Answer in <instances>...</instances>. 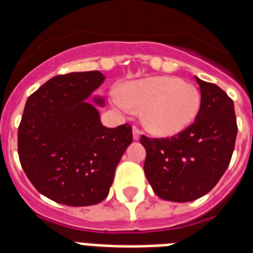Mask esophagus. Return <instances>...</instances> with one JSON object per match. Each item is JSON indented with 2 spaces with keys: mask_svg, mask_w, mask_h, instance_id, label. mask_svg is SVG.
<instances>
[{
  "mask_svg": "<svg viewBox=\"0 0 253 253\" xmlns=\"http://www.w3.org/2000/svg\"><path fill=\"white\" fill-rule=\"evenodd\" d=\"M132 135H134V139L135 140H139L140 139V135H142V131L139 128L138 126H134L132 127Z\"/></svg>",
  "mask_w": 253,
  "mask_h": 253,
  "instance_id": "esophagus-1",
  "label": "esophagus"
}]
</instances>
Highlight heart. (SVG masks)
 Masks as SVG:
<instances>
[{
	"label": "heart",
	"mask_w": 253,
	"mask_h": 253,
	"mask_svg": "<svg viewBox=\"0 0 253 253\" xmlns=\"http://www.w3.org/2000/svg\"><path fill=\"white\" fill-rule=\"evenodd\" d=\"M111 102L128 110L140 109L147 130L158 136H172L194 122L201 109V93L178 77L158 76L125 84L113 91Z\"/></svg>",
	"instance_id": "obj_1"
}]
</instances>
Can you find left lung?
<instances>
[{"mask_svg": "<svg viewBox=\"0 0 253 253\" xmlns=\"http://www.w3.org/2000/svg\"><path fill=\"white\" fill-rule=\"evenodd\" d=\"M201 109L196 121L170 138L142 135L144 173L156 196L189 202L211 190L226 172L235 148L234 102L219 86L197 79Z\"/></svg>", "mask_w": 253, "mask_h": 253, "instance_id": "obj_1", "label": "left lung"}]
</instances>
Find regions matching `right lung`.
Masks as SVG:
<instances>
[{
	"label": "right lung",
	"instance_id": "right-lung-1",
	"mask_svg": "<svg viewBox=\"0 0 253 253\" xmlns=\"http://www.w3.org/2000/svg\"><path fill=\"white\" fill-rule=\"evenodd\" d=\"M103 80L98 71L59 75L26 101L19 162L38 192L57 204L90 206L105 200L132 142L131 125L102 126L98 110L85 101Z\"/></svg>",
	"mask_w": 253,
	"mask_h": 253
}]
</instances>
